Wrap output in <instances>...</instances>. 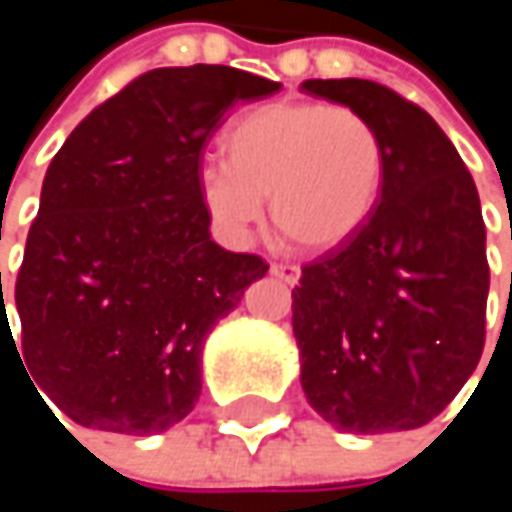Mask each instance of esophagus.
I'll list each match as a JSON object with an SVG mask.
<instances>
[{"label": "esophagus", "mask_w": 512, "mask_h": 512, "mask_svg": "<svg viewBox=\"0 0 512 512\" xmlns=\"http://www.w3.org/2000/svg\"><path fill=\"white\" fill-rule=\"evenodd\" d=\"M269 272H272L275 278H281L284 284H296V281H299V275H302V269H299L296 263H272V266H269Z\"/></svg>", "instance_id": "34e87169"}]
</instances>
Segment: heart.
I'll return each instance as SVG.
<instances>
[{
    "mask_svg": "<svg viewBox=\"0 0 512 512\" xmlns=\"http://www.w3.org/2000/svg\"><path fill=\"white\" fill-rule=\"evenodd\" d=\"M225 162L198 174L213 222L246 237L269 198L275 228L308 252L347 243L376 210L385 145L376 124L350 106L272 100L240 115L225 139Z\"/></svg>",
    "mask_w": 512,
    "mask_h": 512,
    "instance_id": "heart-1",
    "label": "heart"
}]
</instances>
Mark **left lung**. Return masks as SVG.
Segmentation results:
<instances>
[{
  "label": "left lung",
  "instance_id": "1",
  "mask_svg": "<svg viewBox=\"0 0 512 512\" xmlns=\"http://www.w3.org/2000/svg\"><path fill=\"white\" fill-rule=\"evenodd\" d=\"M302 91L367 115L385 145L382 195L347 243L302 266L293 335L302 391L344 433L433 421L486 341V225L477 186L442 127L370 79H305Z\"/></svg>",
  "mask_w": 512,
  "mask_h": 512
}]
</instances>
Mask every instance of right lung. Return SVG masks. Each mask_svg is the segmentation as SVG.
I'll return each instance as SVG.
<instances>
[{
    "label": "right lung",
    "mask_w": 512,
    "mask_h": 512,
    "mask_svg": "<svg viewBox=\"0 0 512 512\" xmlns=\"http://www.w3.org/2000/svg\"><path fill=\"white\" fill-rule=\"evenodd\" d=\"M278 88L225 64L156 67L52 156L14 284L17 356L73 424L151 436L192 412L207 335L269 269L210 240L201 154L237 103ZM5 320L2 299L11 335Z\"/></svg>",
    "instance_id": "1"
}]
</instances>
